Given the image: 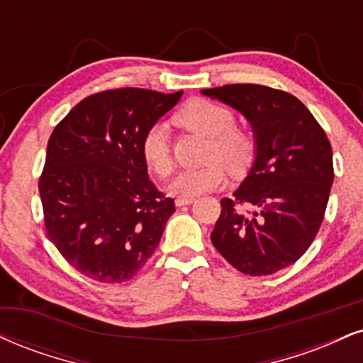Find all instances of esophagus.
Masks as SVG:
<instances>
[{"label":"esophagus","mask_w":363,"mask_h":363,"mask_svg":"<svg viewBox=\"0 0 363 363\" xmlns=\"http://www.w3.org/2000/svg\"><path fill=\"white\" fill-rule=\"evenodd\" d=\"M194 198H179L176 199V206L181 208V206H189L191 203H193Z\"/></svg>","instance_id":"esophagus-1"}]
</instances>
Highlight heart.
<instances>
[{
	"label": "heart",
	"mask_w": 363,
	"mask_h": 363,
	"mask_svg": "<svg viewBox=\"0 0 363 363\" xmlns=\"http://www.w3.org/2000/svg\"><path fill=\"white\" fill-rule=\"evenodd\" d=\"M177 121L186 128L194 130L211 138L209 159H220L233 172L245 169L253 155V140L248 133L235 126V116L228 108L208 101L191 99L177 113ZM143 162L152 172L164 177L172 170L174 162L170 155L169 125L160 121L147 130L140 143ZM225 169L218 162L203 167H189L179 170L177 176L169 182L170 194L179 198L196 196L215 191L225 184Z\"/></svg>",
	"instance_id": "1"
}]
</instances>
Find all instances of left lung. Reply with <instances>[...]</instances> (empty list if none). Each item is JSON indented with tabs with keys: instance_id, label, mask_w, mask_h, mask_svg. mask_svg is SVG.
Here are the masks:
<instances>
[{
	"instance_id": "1",
	"label": "left lung",
	"mask_w": 363,
	"mask_h": 363,
	"mask_svg": "<svg viewBox=\"0 0 363 363\" xmlns=\"http://www.w3.org/2000/svg\"><path fill=\"white\" fill-rule=\"evenodd\" d=\"M242 113L255 157L233 198L221 199L213 245L247 276H270L304 255L333 184L330 140L298 98L260 84L201 91Z\"/></svg>"
}]
</instances>
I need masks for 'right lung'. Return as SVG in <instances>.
Listing matches in <instances>:
<instances>
[{
    "label": "right lung",
    "instance_id": "add662e5",
    "mask_svg": "<svg viewBox=\"0 0 363 363\" xmlns=\"http://www.w3.org/2000/svg\"><path fill=\"white\" fill-rule=\"evenodd\" d=\"M181 96L104 91L76 104L50 135L38 182L47 233L93 281L120 284L137 276L176 211L174 199L148 179L140 143Z\"/></svg>",
    "mask_w": 363,
    "mask_h": 363
}]
</instances>
